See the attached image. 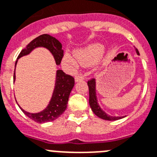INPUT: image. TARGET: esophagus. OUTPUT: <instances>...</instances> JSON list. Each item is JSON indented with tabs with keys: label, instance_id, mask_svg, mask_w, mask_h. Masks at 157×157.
I'll return each mask as SVG.
<instances>
[{
	"label": "esophagus",
	"instance_id": "1",
	"mask_svg": "<svg viewBox=\"0 0 157 157\" xmlns=\"http://www.w3.org/2000/svg\"><path fill=\"white\" fill-rule=\"evenodd\" d=\"M75 79V82L82 81V80H84V77L82 75H77Z\"/></svg>",
	"mask_w": 157,
	"mask_h": 157
}]
</instances>
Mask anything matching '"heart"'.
<instances>
[{
	"label": "heart",
	"mask_w": 157,
	"mask_h": 157,
	"mask_svg": "<svg viewBox=\"0 0 157 157\" xmlns=\"http://www.w3.org/2000/svg\"><path fill=\"white\" fill-rule=\"evenodd\" d=\"M104 48L98 44H90L89 46L75 52V56L66 53L63 59V63L71 71H75L79 63L84 66L94 65L101 58Z\"/></svg>",
	"instance_id": "obj_1"
}]
</instances>
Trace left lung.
Masks as SVG:
<instances>
[{
    "mask_svg": "<svg viewBox=\"0 0 157 157\" xmlns=\"http://www.w3.org/2000/svg\"><path fill=\"white\" fill-rule=\"evenodd\" d=\"M136 49V52L137 55L139 54L138 50ZM88 87H89V103L90 105V108H91L92 111L94 112L96 116H98L100 118L103 119V120H107V121H116L119 120V119H121L123 117H124L125 116H123V117H113V116H110V115H108L105 111H103L101 109V107L99 106L98 102V98H97V94H96V80L94 78H92V79L89 80L87 82Z\"/></svg>",
    "mask_w": 157,
    "mask_h": 157,
    "instance_id": "obj_1",
    "label": "left lung"
}]
</instances>
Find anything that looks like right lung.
Masks as SVG:
<instances>
[{"label":"right lung","mask_w":157,"mask_h":157,"mask_svg":"<svg viewBox=\"0 0 157 157\" xmlns=\"http://www.w3.org/2000/svg\"><path fill=\"white\" fill-rule=\"evenodd\" d=\"M43 47L48 50L54 56L56 63L57 65H59L63 56V50L62 49V44L57 39L52 36L50 35L44 34L36 37L32 40L26 48H24L17 57L15 66L17 65V61L22 56H27L35 48ZM16 75H13V81L15 82ZM75 86V79L72 76L64 73L62 70H58L56 71V83H55L54 91L52 94L51 101L49 104L43 111L36 113H31L24 110L20 105L23 113L27 115L29 118L35 121L38 123H44L48 121H52L58 118L60 115L63 114L67 106L68 99L72 88Z\"/></svg>","instance_id":"obj_1"}]
</instances>
